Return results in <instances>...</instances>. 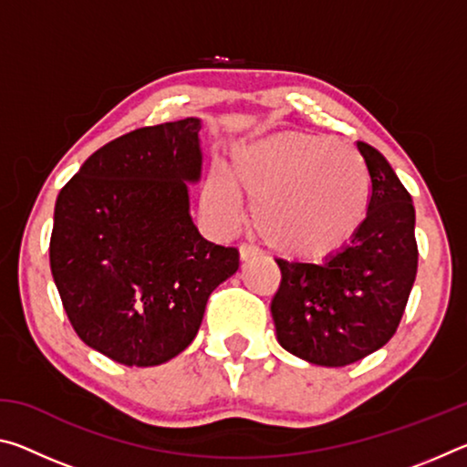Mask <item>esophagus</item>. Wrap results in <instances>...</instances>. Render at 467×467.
Returning a JSON list of instances; mask_svg holds the SVG:
<instances>
[{"mask_svg":"<svg viewBox=\"0 0 467 467\" xmlns=\"http://www.w3.org/2000/svg\"><path fill=\"white\" fill-rule=\"evenodd\" d=\"M239 253H241V262H249V259H255V257L262 255L259 247H255V244H247V243L241 244Z\"/></svg>","mask_w":467,"mask_h":467,"instance_id":"1","label":"esophagus"}]
</instances>
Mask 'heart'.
I'll list each match as a JSON object with an SVG mask.
<instances>
[{
  "label": "heart",
  "instance_id": "obj_1",
  "mask_svg": "<svg viewBox=\"0 0 467 467\" xmlns=\"http://www.w3.org/2000/svg\"><path fill=\"white\" fill-rule=\"evenodd\" d=\"M231 176L212 171L203 200L224 226L241 220V194L253 202V224L274 251L326 257L365 223L370 179L354 150L317 133L282 131L236 150Z\"/></svg>",
  "mask_w": 467,
  "mask_h": 467
}]
</instances>
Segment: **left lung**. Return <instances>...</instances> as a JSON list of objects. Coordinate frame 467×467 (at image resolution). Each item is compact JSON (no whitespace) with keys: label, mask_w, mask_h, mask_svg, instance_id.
I'll return each mask as SVG.
<instances>
[{"label":"left lung","mask_w":467,"mask_h":467,"mask_svg":"<svg viewBox=\"0 0 467 467\" xmlns=\"http://www.w3.org/2000/svg\"><path fill=\"white\" fill-rule=\"evenodd\" d=\"M357 146L370 177L357 234L319 264L275 259V336L284 350L319 367L352 365L389 342L418 270L412 197L379 150Z\"/></svg>","instance_id":"left-lung-1"}]
</instances>
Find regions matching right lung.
Instances as JSON below:
<instances>
[{"label":"right lung","instance_id":"add662e5","mask_svg":"<svg viewBox=\"0 0 467 467\" xmlns=\"http://www.w3.org/2000/svg\"><path fill=\"white\" fill-rule=\"evenodd\" d=\"M202 119L125 133L61 189L51 274L86 346L125 367H156L193 342L239 251L203 239L189 214L202 177Z\"/></svg>","mask_w":467,"mask_h":467}]
</instances>
